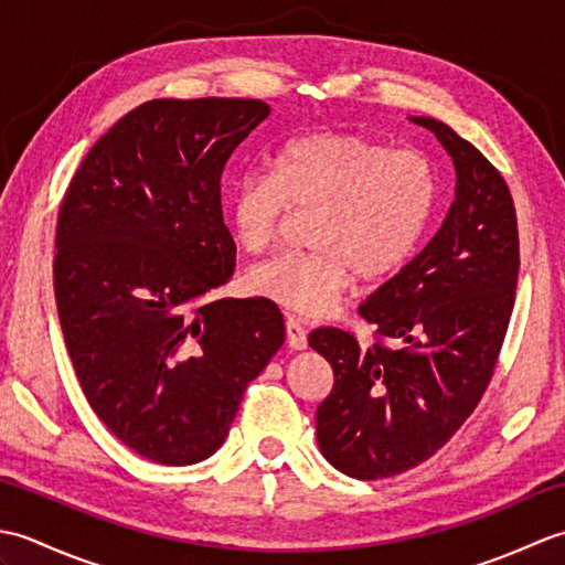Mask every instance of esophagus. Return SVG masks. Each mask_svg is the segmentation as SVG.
<instances>
[{"mask_svg":"<svg viewBox=\"0 0 565 565\" xmlns=\"http://www.w3.org/2000/svg\"><path fill=\"white\" fill-rule=\"evenodd\" d=\"M286 342H289L291 350H306V347H308L306 328L296 318L286 320Z\"/></svg>","mask_w":565,"mask_h":565,"instance_id":"esophagus-1","label":"esophagus"}]
</instances>
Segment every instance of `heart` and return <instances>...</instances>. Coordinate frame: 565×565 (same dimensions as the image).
Masks as SVG:
<instances>
[{"instance_id": "b5f03b06", "label": "heart", "mask_w": 565, "mask_h": 565, "mask_svg": "<svg viewBox=\"0 0 565 565\" xmlns=\"http://www.w3.org/2000/svg\"><path fill=\"white\" fill-rule=\"evenodd\" d=\"M225 206L235 239L252 255L274 243L289 206L318 209L310 235L316 252L264 259L247 284L291 313L326 316L354 274L386 279L413 259L435 215L437 177L423 152L322 130L286 142L271 172L237 174Z\"/></svg>"}]
</instances>
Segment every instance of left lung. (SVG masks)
<instances>
[{
    "mask_svg": "<svg viewBox=\"0 0 565 565\" xmlns=\"http://www.w3.org/2000/svg\"><path fill=\"white\" fill-rule=\"evenodd\" d=\"M411 121L449 152L456 194L425 249L359 306L398 350L362 347L338 328L308 334L334 374L316 415L318 447L359 481L427 461L466 423L493 376L518 289V213L505 179L447 124Z\"/></svg>",
    "mask_w": 565,
    "mask_h": 565,
    "instance_id": "1",
    "label": "left lung"
}]
</instances>
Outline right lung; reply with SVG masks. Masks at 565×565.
<instances>
[{"label": "right lung", "mask_w": 565, "mask_h": 565, "mask_svg": "<svg viewBox=\"0 0 565 565\" xmlns=\"http://www.w3.org/2000/svg\"><path fill=\"white\" fill-rule=\"evenodd\" d=\"M271 109L154 99L94 142L57 215L60 328L92 411L164 466L221 449L249 381L284 344L267 298H213L235 271L221 174Z\"/></svg>", "instance_id": "obj_1"}]
</instances>
